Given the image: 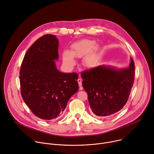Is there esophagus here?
Masks as SVG:
<instances>
[{
    "instance_id": "esophagus-1",
    "label": "esophagus",
    "mask_w": 154,
    "mask_h": 154,
    "mask_svg": "<svg viewBox=\"0 0 154 154\" xmlns=\"http://www.w3.org/2000/svg\"><path fill=\"white\" fill-rule=\"evenodd\" d=\"M78 81V83H79V85L80 86V90H82V80L80 79H79L77 80Z\"/></svg>"
}]
</instances>
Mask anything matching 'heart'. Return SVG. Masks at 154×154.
Returning a JSON list of instances; mask_svg holds the SVG:
<instances>
[{"instance_id":"obj_1","label":"heart","mask_w":154,"mask_h":154,"mask_svg":"<svg viewBox=\"0 0 154 154\" xmlns=\"http://www.w3.org/2000/svg\"><path fill=\"white\" fill-rule=\"evenodd\" d=\"M96 43L94 41L84 39L77 43L72 48V52L66 51L64 52L63 57L66 64L72 66L74 64L73 57L82 58L87 55L84 59L85 64L88 67H93L96 63L97 60Z\"/></svg>"}]
</instances>
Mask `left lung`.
<instances>
[{"mask_svg": "<svg viewBox=\"0 0 154 154\" xmlns=\"http://www.w3.org/2000/svg\"><path fill=\"white\" fill-rule=\"evenodd\" d=\"M82 85L93 113L97 116L113 115L123 108L135 80V64L117 69L100 65L81 73Z\"/></svg>", "mask_w": 154, "mask_h": 154, "instance_id": "1", "label": "left lung"}]
</instances>
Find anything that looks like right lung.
<instances>
[{
  "mask_svg": "<svg viewBox=\"0 0 154 154\" xmlns=\"http://www.w3.org/2000/svg\"><path fill=\"white\" fill-rule=\"evenodd\" d=\"M58 40L45 35L27 50L19 72L20 93L26 104L38 118H59L71 97L77 92L78 74L63 73L56 68Z\"/></svg>",
  "mask_w": 154,
  "mask_h": 154,
  "instance_id": "add662e5",
  "label": "right lung"
}]
</instances>
